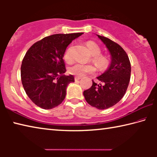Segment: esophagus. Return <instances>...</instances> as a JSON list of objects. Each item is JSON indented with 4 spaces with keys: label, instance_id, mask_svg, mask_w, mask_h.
<instances>
[{
    "label": "esophagus",
    "instance_id": "34e87169",
    "mask_svg": "<svg viewBox=\"0 0 157 157\" xmlns=\"http://www.w3.org/2000/svg\"><path fill=\"white\" fill-rule=\"evenodd\" d=\"M81 79L80 77H75V81H78V80H79V79Z\"/></svg>",
    "mask_w": 157,
    "mask_h": 157
}]
</instances>
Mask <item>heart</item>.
Here are the masks:
<instances>
[{
    "instance_id": "1",
    "label": "heart",
    "mask_w": 157,
    "mask_h": 157,
    "mask_svg": "<svg viewBox=\"0 0 157 157\" xmlns=\"http://www.w3.org/2000/svg\"><path fill=\"white\" fill-rule=\"evenodd\" d=\"M87 48L93 56L92 60L98 67L100 68H105L108 65V59L107 56L104 55H100L101 49L100 46L94 42L89 41L86 43ZM63 59L65 62L70 63L72 62L73 57L71 55V48H68L63 55ZM95 71V68L92 65L82 64V63H75L69 68V73L77 77H82L85 74L93 73Z\"/></svg>"
}]
</instances>
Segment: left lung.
I'll return each instance as SVG.
<instances>
[{
    "label": "left lung",
    "instance_id": "obj_1",
    "mask_svg": "<svg viewBox=\"0 0 157 157\" xmlns=\"http://www.w3.org/2000/svg\"><path fill=\"white\" fill-rule=\"evenodd\" d=\"M111 54V63L107 71L98 77L101 82L93 84L83 94L89 104L98 109H106L120 101L128 87L131 75V64L126 52L120 45L105 36L98 35Z\"/></svg>",
    "mask_w": 157,
    "mask_h": 157
}]
</instances>
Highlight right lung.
I'll list each match as a JSON object with an SVG mask.
<instances>
[{
    "label": "right lung",
    "instance_id": "add662e5",
    "mask_svg": "<svg viewBox=\"0 0 157 157\" xmlns=\"http://www.w3.org/2000/svg\"><path fill=\"white\" fill-rule=\"evenodd\" d=\"M83 34H56L34 43L22 61L21 82L28 96L44 109L57 107L64 100L68 84L74 82L66 71L63 57L73 40Z\"/></svg>",
    "mask_w": 157,
    "mask_h": 157
}]
</instances>
